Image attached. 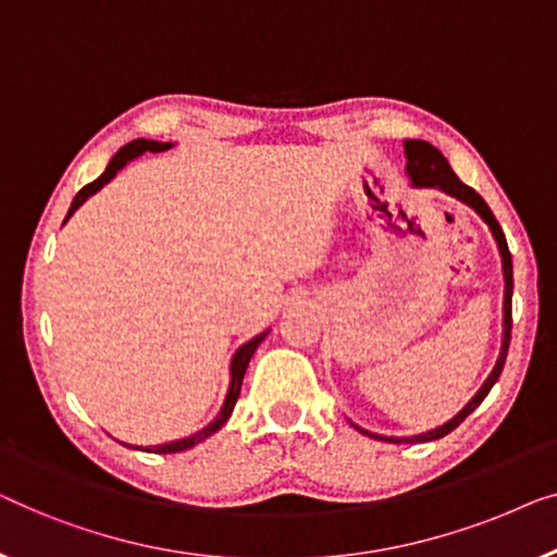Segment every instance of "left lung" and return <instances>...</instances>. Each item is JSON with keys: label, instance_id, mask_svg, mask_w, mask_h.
Wrapping results in <instances>:
<instances>
[{"label": "left lung", "instance_id": "left-lung-1", "mask_svg": "<svg viewBox=\"0 0 557 557\" xmlns=\"http://www.w3.org/2000/svg\"><path fill=\"white\" fill-rule=\"evenodd\" d=\"M404 148H406V159H409V161H406V174H409L413 186H421V189H424V186H426V189H438V191L449 194V197L465 201L467 207H472L476 214H480L484 222H487L492 237H495L497 247H499V255H503V272H505V341H503V350H499L495 371L490 373V379L484 381V386L480 391H476V396L472 398V401H469L465 409H461L451 421H446L444 426L434 429V432L417 434V436H406V438L379 436V434H371V432H366V429L356 426L360 434H368V436H373V438H383V442H391V444L434 442V438H442V436H446L449 432H454V429H457L461 421H465L469 413H472L476 406L484 401V396H487L490 391H492V386H495V383H497L499 373H503V368H505L507 348H510V333H512V255H510V249H507V239H505L503 226L497 224V219H495V214H492V209L487 207V201H484L480 194L472 189V186H467L457 174H454L451 166H449V161L444 159L438 148H434L432 144H426V140H417V138L406 140Z\"/></svg>", "mask_w": 557, "mask_h": 557}]
</instances>
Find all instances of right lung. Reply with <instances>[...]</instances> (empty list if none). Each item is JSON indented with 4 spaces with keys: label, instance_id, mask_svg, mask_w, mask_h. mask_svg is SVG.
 <instances>
[{
    "label": "right lung",
    "instance_id": "right-lung-1",
    "mask_svg": "<svg viewBox=\"0 0 557 557\" xmlns=\"http://www.w3.org/2000/svg\"><path fill=\"white\" fill-rule=\"evenodd\" d=\"M169 148H171V144H159V140H148V138H136V140H131L128 146H123L121 151L113 156L111 163H108L103 174H100L92 184L83 186V189L75 194L73 203H70V211H67L65 222H67L70 216H73V211H75L77 207H81V203H83L85 199L92 197V194L103 189V186H106L108 182H111V178H113L115 174H119V171L125 166V163L133 161V159H136V156L146 153V151L159 153V151H169ZM268 333H270V331L255 335L252 341H247L245 346H242V348L237 350V354H234L232 366H230L232 381H230V391H226L224 406H222V411H219V417H216L214 421H211V424H209L207 429H201V432L186 436V438H178V442H169V444H159V446H146V451H151V454H174V451H184V449H191V446H197L199 442H203V438H209L214 432H219V429H222V426L226 424V419L232 417L234 404H237L239 391H242V379H245V371H247V366H249V358H252L257 346H260V343H262L264 338H268Z\"/></svg>",
    "mask_w": 557,
    "mask_h": 557
}]
</instances>
